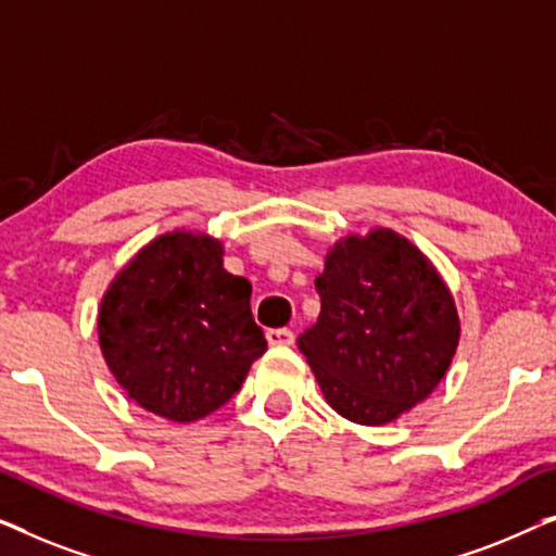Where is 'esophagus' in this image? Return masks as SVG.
<instances>
[{"mask_svg":"<svg viewBox=\"0 0 556 556\" xmlns=\"http://www.w3.org/2000/svg\"><path fill=\"white\" fill-rule=\"evenodd\" d=\"M265 339H268L270 346H291L293 344V331L270 329V331H265Z\"/></svg>","mask_w":556,"mask_h":556,"instance_id":"obj_1","label":"esophagus"}]
</instances>
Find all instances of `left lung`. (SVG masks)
<instances>
[{
	"label": "left lung",
	"instance_id": "1",
	"mask_svg": "<svg viewBox=\"0 0 556 556\" xmlns=\"http://www.w3.org/2000/svg\"><path fill=\"white\" fill-rule=\"evenodd\" d=\"M318 321L299 337L326 402L356 425L394 422L445 377L460 341L451 288L413 240L369 227L329 248Z\"/></svg>",
	"mask_w": 556,
	"mask_h": 556
}]
</instances>
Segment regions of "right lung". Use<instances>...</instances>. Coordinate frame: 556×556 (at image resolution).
I'll return each mask as SVG.
<instances>
[{"mask_svg": "<svg viewBox=\"0 0 556 556\" xmlns=\"http://www.w3.org/2000/svg\"><path fill=\"white\" fill-rule=\"evenodd\" d=\"M223 240L174 227L149 240L105 288L98 344L128 400L169 422L202 420L240 390L268 341L253 286L223 265Z\"/></svg>", "mask_w": 556, "mask_h": 556, "instance_id": "obj_1", "label": "right lung"}]
</instances>
